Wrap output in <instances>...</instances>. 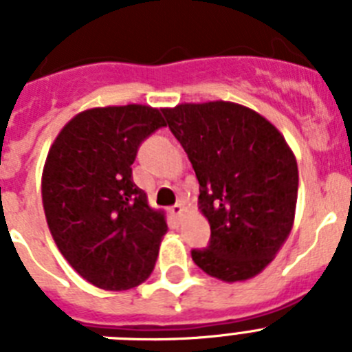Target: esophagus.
<instances>
[{
	"mask_svg": "<svg viewBox=\"0 0 352 352\" xmlns=\"http://www.w3.org/2000/svg\"><path fill=\"white\" fill-rule=\"evenodd\" d=\"M170 214H173L174 219L179 220L183 217V204L182 203H176L173 208H170Z\"/></svg>",
	"mask_w": 352,
	"mask_h": 352,
	"instance_id": "1",
	"label": "esophagus"
}]
</instances>
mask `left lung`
Returning a JSON list of instances; mask_svg holds the SVG:
<instances>
[{
    "mask_svg": "<svg viewBox=\"0 0 352 352\" xmlns=\"http://www.w3.org/2000/svg\"><path fill=\"white\" fill-rule=\"evenodd\" d=\"M201 185L199 203L210 247L192 250L199 268L222 282L259 275L294 223L298 164L273 123L234 102L164 109Z\"/></svg>",
    "mask_w": 352,
    "mask_h": 352,
    "instance_id": "1",
    "label": "left lung"
}]
</instances>
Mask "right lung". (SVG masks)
I'll use <instances>...</instances> for the list:
<instances>
[{"label":"right lung","instance_id":"add662e5","mask_svg":"<svg viewBox=\"0 0 352 352\" xmlns=\"http://www.w3.org/2000/svg\"><path fill=\"white\" fill-rule=\"evenodd\" d=\"M160 126V109L149 105L86 109L56 135L43 164L42 203L56 247L105 291L142 284L167 232L166 213L132 179L139 144Z\"/></svg>","mask_w":352,"mask_h":352}]
</instances>
